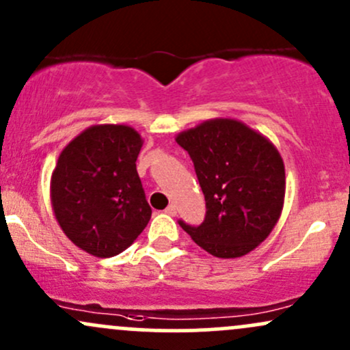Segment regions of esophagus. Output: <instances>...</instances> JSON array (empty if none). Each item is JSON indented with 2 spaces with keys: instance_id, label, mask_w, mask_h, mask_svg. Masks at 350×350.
I'll return each instance as SVG.
<instances>
[{
  "instance_id": "34e87169",
  "label": "esophagus",
  "mask_w": 350,
  "mask_h": 350,
  "mask_svg": "<svg viewBox=\"0 0 350 350\" xmlns=\"http://www.w3.org/2000/svg\"><path fill=\"white\" fill-rule=\"evenodd\" d=\"M164 213L169 214V216H176V213H178V209H176L174 204H169V206L166 207V211H164Z\"/></svg>"
}]
</instances>
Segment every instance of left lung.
Listing matches in <instances>:
<instances>
[{
	"label": "left lung",
	"mask_w": 350,
	"mask_h": 350,
	"mask_svg": "<svg viewBox=\"0 0 350 350\" xmlns=\"http://www.w3.org/2000/svg\"><path fill=\"white\" fill-rule=\"evenodd\" d=\"M206 199L201 226L181 228L199 247L221 259L249 254L278 224L286 196V169L278 148L231 118H214L179 133Z\"/></svg>",
	"instance_id": "8db88e82"
}]
</instances>
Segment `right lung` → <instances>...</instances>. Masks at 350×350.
<instances>
[{"instance_id":"add662e5","label":"right lung","mask_w":350,"mask_h":350,"mask_svg":"<svg viewBox=\"0 0 350 350\" xmlns=\"http://www.w3.org/2000/svg\"><path fill=\"white\" fill-rule=\"evenodd\" d=\"M143 137L126 124H94L61 151L49 196L57 224L96 257L128 249L151 219L136 159Z\"/></svg>"}]
</instances>
